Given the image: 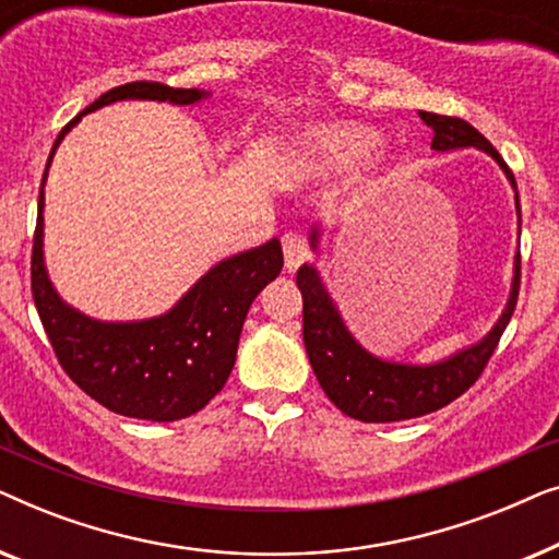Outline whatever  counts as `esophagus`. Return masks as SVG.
I'll list each match as a JSON object with an SVG mask.
<instances>
[{"instance_id":"obj_1","label":"esophagus","mask_w":559,"mask_h":559,"mask_svg":"<svg viewBox=\"0 0 559 559\" xmlns=\"http://www.w3.org/2000/svg\"><path fill=\"white\" fill-rule=\"evenodd\" d=\"M282 251H285V266L289 272L297 270L305 259H310V247L300 234H287L282 239Z\"/></svg>"}]
</instances>
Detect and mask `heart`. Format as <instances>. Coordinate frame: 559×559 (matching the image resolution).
<instances>
[{"mask_svg":"<svg viewBox=\"0 0 559 559\" xmlns=\"http://www.w3.org/2000/svg\"><path fill=\"white\" fill-rule=\"evenodd\" d=\"M379 144L377 129L358 121H335L308 132L300 140L302 159L320 173H343L371 155Z\"/></svg>","mask_w":559,"mask_h":559,"instance_id":"1","label":"heart"}]
</instances>
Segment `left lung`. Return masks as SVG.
Instances as JSON below:
<instances>
[{"label": "left lung", "mask_w": 559, "mask_h": 559, "mask_svg": "<svg viewBox=\"0 0 559 559\" xmlns=\"http://www.w3.org/2000/svg\"><path fill=\"white\" fill-rule=\"evenodd\" d=\"M419 119L432 129V150L450 152L463 147L484 150L491 155L516 193L514 173L503 163L493 144L471 127L468 121L457 117H442V114L419 111ZM516 213L519 211V193ZM320 228L312 226L310 247L318 251ZM519 282H522V257L516 254L514 262V280H511L509 302L503 308L501 318L496 320L491 333L484 341L457 350L445 361L415 366V364H396L384 361L369 354L354 335L348 333L343 323L333 297L320 280L318 270L312 264H302L297 270V287L302 293V341L308 350L310 366L335 407L343 415L361 419V423H400V419H412L438 412L457 400L463 392L476 384L480 371L486 369L488 358L499 346L501 333L507 331L511 316H514Z\"/></svg>", "instance_id": "left-lung-1"}]
</instances>
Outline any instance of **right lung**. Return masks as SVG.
I'll list each match as a JSON object with an SVG mask.
<instances>
[{
  "mask_svg": "<svg viewBox=\"0 0 559 559\" xmlns=\"http://www.w3.org/2000/svg\"><path fill=\"white\" fill-rule=\"evenodd\" d=\"M205 96L209 91L173 88L157 81H134L106 91L60 129L45 165L43 188L58 144L83 114L124 98L188 106ZM43 188L33 239V300L63 371L91 400L117 415L152 423L195 415L224 389L251 302L282 272L280 239L211 266L165 316L106 323L66 305L52 287L43 259Z\"/></svg>",
  "mask_w": 559,
  "mask_h": 559,
  "instance_id": "add662e5",
  "label": "right lung"
}]
</instances>
